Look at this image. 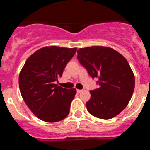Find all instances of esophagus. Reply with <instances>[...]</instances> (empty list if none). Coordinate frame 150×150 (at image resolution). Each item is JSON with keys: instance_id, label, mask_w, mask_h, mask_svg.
<instances>
[{"instance_id": "esophagus-1", "label": "esophagus", "mask_w": 150, "mask_h": 150, "mask_svg": "<svg viewBox=\"0 0 150 150\" xmlns=\"http://www.w3.org/2000/svg\"><path fill=\"white\" fill-rule=\"evenodd\" d=\"M81 91H82V90H80V89H77V90H76V92H77L78 94L80 93V92H81Z\"/></svg>"}]
</instances>
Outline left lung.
I'll return each instance as SVG.
<instances>
[{"label":"left lung","mask_w":150,"mask_h":150,"mask_svg":"<svg viewBox=\"0 0 150 150\" xmlns=\"http://www.w3.org/2000/svg\"><path fill=\"white\" fill-rule=\"evenodd\" d=\"M77 59L91 77L99 79V88L90 91L86 104L88 112L103 120L120 114L134 89V75L128 61L113 49L99 46L79 49Z\"/></svg>","instance_id":"left-lung-1"}]
</instances>
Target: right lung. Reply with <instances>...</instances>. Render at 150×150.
Returning <instances> with one entry per match:
<instances>
[{"instance_id":"1","label":"right lung","mask_w":150,"mask_h":150,"mask_svg":"<svg viewBox=\"0 0 150 150\" xmlns=\"http://www.w3.org/2000/svg\"><path fill=\"white\" fill-rule=\"evenodd\" d=\"M76 48L45 46L26 60L19 74L18 85L22 98L40 120L55 122L67 117L76 88L55 84Z\"/></svg>"}]
</instances>
